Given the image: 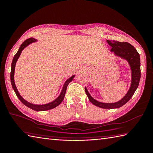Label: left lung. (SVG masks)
Wrapping results in <instances>:
<instances>
[{
  "instance_id": "obj_1",
  "label": "left lung",
  "mask_w": 153,
  "mask_h": 153,
  "mask_svg": "<svg viewBox=\"0 0 153 153\" xmlns=\"http://www.w3.org/2000/svg\"><path fill=\"white\" fill-rule=\"evenodd\" d=\"M108 44L112 47L111 51L113 52L115 56L120 57L128 62L131 70V83L130 88L125 96L119 101L112 103H106L99 102L95 100L91 97L88 93L87 88L85 87V92L88 96L89 100L94 105L99 106L102 108H117L121 107L122 106L127 102L133 96L134 92L136 91L139 84L140 79V55L136 48L128 42H120L114 41H106Z\"/></svg>"
}]
</instances>
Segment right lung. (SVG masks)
I'll return each mask as SVG.
<instances>
[{
  "instance_id": "obj_1",
  "label": "right lung",
  "mask_w": 153,
  "mask_h": 153,
  "mask_svg": "<svg viewBox=\"0 0 153 153\" xmlns=\"http://www.w3.org/2000/svg\"><path fill=\"white\" fill-rule=\"evenodd\" d=\"M36 41H37V40L34 39V38L28 39L26 40L25 41L23 42L22 44L21 45V47H19V49L18 52H17L15 55L14 56L12 64H11L10 81H11V84H12L13 90L14 91V92H15L17 97L19 98V99L21 100V101L23 104H24L25 106H27V107L33 109V110L35 111H45L51 110V109H52V108L56 107L57 106H59L60 104L62 102V100H63V99H64L65 96L66 91H67V86H68L69 83H70L72 80H73V79H74V77L75 76V75L71 76L69 79H68L67 80H66V82H65L64 85H63V86H62V91H61V92H60L59 96L57 97L55 100H54L53 101H52L49 103L44 104V105H35V104H33V103L28 102V101H27V100L23 99V98L21 97V95L19 94L18 90H17V88L15 85V82H14V69H15V65H16V63L17 62V60L19 59V56H20V55H21V54L22 53V51H23V49L27 47L28 45L31 44V43L35 42Z\"/></svg>"
}]
</instances>
